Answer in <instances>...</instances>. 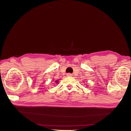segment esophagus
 <instances>
[{
    "mask_svg": "<svg viewBox=\"0 0 131 131\" xmlns=\"http://www.w3.org/2000/svg\"><path fill=\"white\" fill-rule=\"evenodd\" d=\"M67 75H68V76H71V74H67Z\"/></svg>",
    "mask_w": 131,
    "mask_h": 131,
    "instance_id": "esophagus-1",
    "label": "esophagus"
}]
</instances>
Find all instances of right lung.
Masks as SVG:
<instances>
[{
  "mask_svg": "<svg viewBox=\"0 0 131 131\" xmlns=\"http://www.w3.org/2000/svg\"><path fill=\"white\" fill-rule=\"evenodd\" d=\"M55 82H57V81H55Z\"/></svg>",
  "mask_w": 131,
  "mask_h": 131,
  "instance_id": "1",
  "label": "right lung"
}]
</instances>
